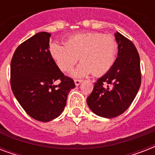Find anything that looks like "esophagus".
Returning <instances> with one entry per match:
<instances>
[{"instance_id": "34e87169", "label": "esophagus", "mask_w": 155, "mask_h": 155, "mask_svg": "<svg viewBox=\"0 0 155 155\" xmlns=\"http://www.w3.org/2000/svg\"><path fill=\"white\" fill-rule=\"evenodd\" d=\"M83 80H74V82H75V86H79V85L82 83Z\"/></svg>"}]
</instances>
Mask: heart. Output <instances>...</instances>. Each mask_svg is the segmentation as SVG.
I'll list each match as a JSON object with an SVG mask.
<instances>
[{"label": "heart", "instance_id": "obj_1", "mask_svg": "<svg viewBox=\"0 0 155 155\" xmlns=\"http://www.w3.org/2000/svg\"><path fill=\"white\" fill-rule=\"evenodd\" d=\"M48 51L57 67L63 72L71 71L80 57L82 63L73 71V76L83 77L91 73L101 76L108 72L115 63L118 44L112 35L80 33L68 37L64 45L52 42Z\"/></svg>", "mask_w": 155, "mask_h": 155}]
</instances>
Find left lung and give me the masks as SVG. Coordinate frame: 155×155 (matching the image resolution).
<instances>
[{
    "mask_svg": "<svg viewBox=\"0 0 155 155\" xmlns=\"http://www.w3.org/2000/svg\"><path fill=\"white\" fill-rule=\"evenodd\" d=\"M114 35L118 44L115 63L95 83L87 98L90 109L104 118L122 114L132 104L141 85L140 58L136 47L119 32Z\"/></svg>",
    "mask_w": 155,
    "mask_h": 155,
    "instance_id": "obj_1",
    "label": "left lung"
}]
</instances>
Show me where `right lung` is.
Returning a JSON list of instances; mask_svg holds the SVG:
<instances>
[{
	"label": "right lung",
	"mask_w": 155,
	"mask_h": 155,
	"mask_svg": "<svg viewBox=\"0 0 155 155\" xmlns=\"http://www.w3.org/2000/svg\"><path fill=\"white\" fill-rule=\"evenodd\" d=\"M51 34L39 32L19 46L10 64L12 91L28 115L48 122L61 115L68 95L75 85L49 54ZM59 79L61 83H53Z\"/></svg>",
	"instance_id": "add662e5"
}]
</instances>
